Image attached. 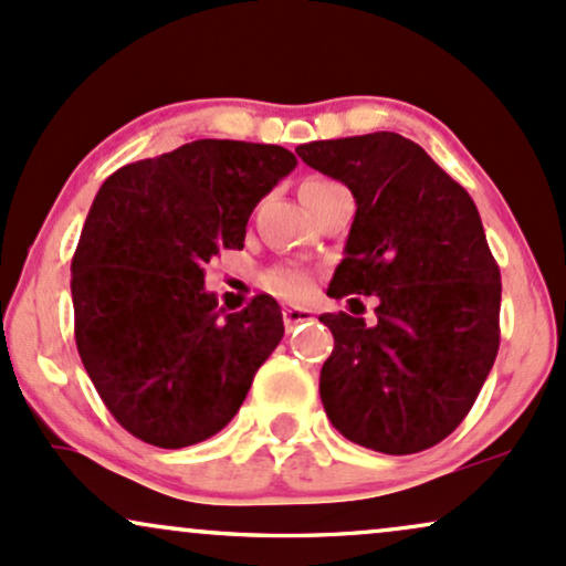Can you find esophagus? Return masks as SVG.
<instances>
[{
  "label": "esophagus",
  "instance_id": "34e87169",
  "mask_svg": "<svg viewBox=\"0 0 566 566\" xmlns=\"http://www.w3.org/2000/svg\"><path fill=\"white\" fill-rule=\"evenodd\" d=\"M310 321H315V312L307 307H285L283 310V323L289 331L296 328V325H302V323H310Z\"/></svg>",
  "mask_w": 566,
  "mask_h": 566
}]
</instances>
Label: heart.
<instances>
[{"mask_svg": "<svg viewBox=\"0 0 566 566\" xmlns=\"http://www.w3.org/2000/svg\"><path fill=\"white\" fill-rule=\"evenodd\" d=\"M315 182H323V179H310V182H304V185H315ZM304 185H302V188H304ZM264 285H268L272 294H277V296L302 298V296L310 294L312 275H310V272L296 270V268H281V270L268 272V277H264Z\"/></svg>", "mask_w": 566, "mask_h": 566, "instance_id": "obj_1", "label": "heart"}]
</instances>
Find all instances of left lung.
<instances>
[{
  "label": "left lung",
  "mask_w": 566,
  "mask_h": 566,
  "mask_svg": "<svg viewBox=\"0 0 566 566\" xmlns=\"http://www.w3.org/2000/svg\"><path fill=\"white\" fill-rule=\"evenodd\" d=\"M296 153L357 203L328 296L378 298L370 325L355 310L321 315L334 334L321 370L325 413L376 453H421L467 418L501 344V270L480 211L395 132L317 139Z\"/></svg>",
  "instance_id": "left-lung-1"
}]
</instances>
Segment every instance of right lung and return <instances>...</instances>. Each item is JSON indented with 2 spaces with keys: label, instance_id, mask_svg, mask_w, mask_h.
Masks as SVG:
<instances>
[{
  "label": "right lung",
  "instance_id": "obj_1",
  "mask_svg": "<svg viewBox=\"0 0 566 566\" xmlns=\"http://www.w3.org/2000/svg\"><path fill=\"white\" fill-rule=\"evenodd\" d=\"M294 166L281 145L196 139L99 188L71 262L73 331L99 400L137 440L177 450L214 437L281 344L275 298L219 310L203 264L243 249L254 206Z\"/></svg>",
  "mask_w": 566,
  "mask_h": 566
}]
</instances>
